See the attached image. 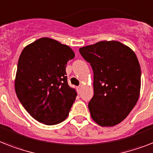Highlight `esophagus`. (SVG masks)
Instances as JSON below:
<instances>
[{"label": "esophagus", "instance_id": "34e87169", "mask_svg": "<svg viewBox=\"0 0 153 153\" xmlns=\"http://www.w3.org/2000/svg\"><path fill=\"white\" fill-rule=\"evenodd\" d=\"M76 90H77L78 94H79V92H80V90H81V86H79V87H77V88H76Z\"/></svg>", "mask_w": 153, "mask_h": 153}]
</instances>
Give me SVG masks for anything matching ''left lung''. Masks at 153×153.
<instances>
[{"label":"left lung","mask_w":153,"mask_h":153,"mask_svg":"<svg viewBox=\"0 0 153 153\" xmlns=\"http://www.w3.org/2000/svg\"><path fill=\"white\" fill-rule=\"evenodd\" d=\"M94 74V96L88 103L91 118L102 127L123 121L137 103L141 67L132 50L119 41H100L79 50Z\"/></svg>","instance_id":"obj_1"}]
</instances>
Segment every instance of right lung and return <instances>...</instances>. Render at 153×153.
<instances>
[{"mask_svg":"<svg viewBox=\"0 0 153 153\" xmlns=\"http://www.w3.org/2000/svg\"><path fill=\"white\" fill-rule=\"evenodd\" d=\"M74 57L69 46L48 37L22 50L15 89L24 108L40 123L58 124L68 117L76 92L68 84L65 67Z\"/></svg>","mask_w":153,"mask_h":153,"instance_id":"right-lung-1","label":"right lung"}]
</instances>
